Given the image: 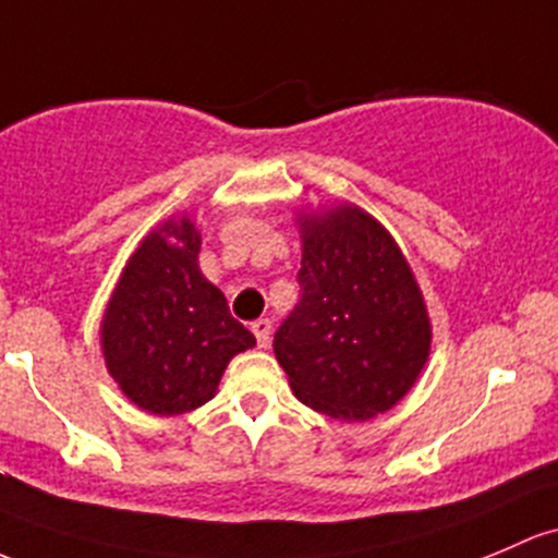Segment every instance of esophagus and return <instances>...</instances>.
Segmentation results:
<instances>
[{
	"mask_svg": "<svg viewBox=\"0 0 558 558\" xmlns=\"http://www.w3.org/2000/svg\"><path fill=\"white\" fill-rule=\"evenodd\" d=\"M251 331H254L256 342H259V348H267L269 344V333H272V324H269V318H259L251 324Z\"/></svg>",
	"mask_w": 558,
	"mask_h": 558,
	"instance_id": "esophagus-1",
	"label": "esophagus"
}]
</instances>
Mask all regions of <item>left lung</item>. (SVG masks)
Returning <instances> with one entry per match:
<instances>
[{
	"label": "left lung",
	"mask_w": 558,
	"mask_h": 558,
	"mask_svg": "<svg viewBox=\"0 0 558 558\" xmlns=\"http://www.w3.org/2000/svg\"><path fill=\"white\" fill-rule=\"evenodd\" d=\"M299 302L275 331L294 396L333 420L387 412L420 377L430 320L390 232L355 205L302 225Z\"/></svg>",
	"instance_id": "1"
}]
</instances>
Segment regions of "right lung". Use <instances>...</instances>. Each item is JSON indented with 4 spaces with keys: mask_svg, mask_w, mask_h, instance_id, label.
<instances>
[{
    "mask_svg": "<svg viewBox=\"0 0 558 558\" xmlns=\"http://www.w3.org/2000/svg\"><path fill=\"white\" fill-rule=\"evenodd\" d=\"M201 234L166 221L131 256L104 315L109 374L151 414H184L210 401L232 355L256 339L203 278Z\"/></svg>",
    "mask_w": 558,
    "mask_h": 558,
    "instance_id": "add662e5",
    "label": "right lung"
}]
</instances>
